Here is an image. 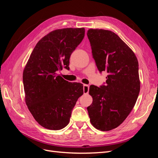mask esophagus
Segmentation results:
<instances>
[{
	"instance_id": "1",
	"label": "esophagus",
	"mask_w": 158,
	"mask_h": 158,
	"mask_svg": "<svg viewBox=\"0 0 158 158\" xmlns=\"http://www.w3.org/2000/svg\"><path fill=\"white\" fill-rule=\"evenodd\" d=\"M89 86L88 85H87V84H84V85L83 90H84V93L85 94H88L89 92Z\"/></svg>"
}]
</instances>
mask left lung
<instances>
[{
  "label": "left lung",
  "mask_w": 158,
  "mask_h": 158,
  "mask_svg": "<svg viewBox=\"0 0 158 158\" xmlns=\"http://www.w3.org/2000/svg\"><path fill=\"white\" fill-rule=\"evenodd\" d=\"M87 35L98 70L106 71V85H91L90 122L98 130L111 131L125 120L140 89L138 62L134 52L114 32L89 29Z\"/></svg>",
  "instance_id": "obj_1"
}]
</instances>
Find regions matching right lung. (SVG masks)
<instances>
[{"mask_svg": "<svg viewBox=\"0 0 158 158\" xmlns=\"http://www.w3.org/2000/svg\"><path fill=\"white\" fill-rule=\"evenodd\" d=\"M82 28H64L50 32L38 41L23 73L28 109L41 126L60 130L68 125L72 111L84 94L83 84L69 82L57 71L69 69L70 55L82 42Z\"/></svg>", "mask_w": 158, "mask_h": 158, "instance_id": "add662e5", "label": "right lung"}]
</instances>
